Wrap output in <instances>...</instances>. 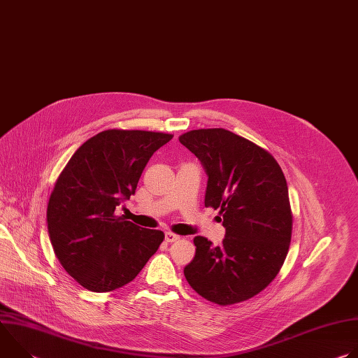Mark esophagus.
<instances>
[{
    "mask_svg": "<svg viewBox=\"0 0 358 358\" xmlns=\"http://www.w3.org/2000/svg\"><path fill=\"white\" fill-rule=\"evenodd\" d=\"M180 239V236L178 235H176V234H173V232H166V242H176V241H178Z\"/></svg>",
    "mask_w": 358,
    "mask_h": 358,
    "instance_id": "esophagus-1",
    "label": "esophagus"
}]
</instances>
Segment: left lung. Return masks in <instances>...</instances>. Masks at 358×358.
Returning a JSON list of instances; mask_svg holds the SVG:
<instances>
[{"mask_svg": "<svg viewBox=\"0 0 358 358\" xmlns=\"http://www.w3.org/2000/svg\"><path fill=\"white\" fill-rule=\"evenodd\" d=\"M208 176L206 207L220 210L221 246L195 236V257L184 268L189 286L220 306L245 301L279 273L292 238L286 178L269 151L225 129L178 137Z\"/></svg>", "mask_w": 358, "mask_h": 358, "instance_id": "8db88e82", "label": "left lung"}]
</instances>
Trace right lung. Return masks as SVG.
I'll return each mask as SVG.
<instances>
[{
	"mask_svg": "<svg viewBox=\"0 0 358 358\" xmlns=\"http://www.w3.org/2000/svg\"><path fill=\"white\" fill-rule=\"evenodd\" d=\"M173 134L110 129L85 141L59 174L46 221L64 269L85 289L112 292L130 283L164 241L116 208L136 192L141 173Z\"/></svg>",
	"mask_w": 358,
	"mask_h": 358,
	"instance_id": "1",
	"label": "right lung"
}]
</instances>
